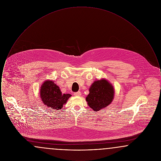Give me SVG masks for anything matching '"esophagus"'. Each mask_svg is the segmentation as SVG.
<instances>
[{
	"mask_svg": "<svg viewBox=\"0 0 161 161\" xmlns=\"http://www.w3.org/2000/svg\"><path fill=\"white\" fill-rule=\"evenodd\" d=\"M74 95L75 96H80V95H81V92L78 91V92H75L74 93Z\"/></svg>",
	"mask_w": 161,
	"mask_h": 161,
	"instance_id": "1",
	"label": "esophagus"
}]
</instances>
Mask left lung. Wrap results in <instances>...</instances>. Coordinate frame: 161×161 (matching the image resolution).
Masks as SVG:
<instances>
[{
  "instance_id": "1",
  "label": "left lung",
  "mask_w": 161,
  "mask_h": 161,
  "mask_svg": "<svg viewBox=\"0 0 161 161\" xmlns=\"http://www.w3.org/2000/svg\"><path fill=\"white\" fill-rule=\"evenodd\" d=\"M114 97L113 86L107 80L103 79L95 81L92 84L86 99L89 106L97 112L108 106Z\"/></svg>"
}]
</instances>
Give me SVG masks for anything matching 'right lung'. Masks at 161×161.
<instances>
[{
  "label": "right lung",
  "instance_id": "1",
  "mask_svg": "<svg viewBox=\"0 0 161 161\" xmlns=\"http://www.w3.org/2000/svg\"><path fill=\"white\" fill-rule=\"evenodd\" d=\"M70 97L69 93L62 94L59 87L53 81H46L41 86V99L47 107L52 109H61Z\"/></svg>",
  "mask_w": 161,
  "mask_h": 161
}]
</instances>
